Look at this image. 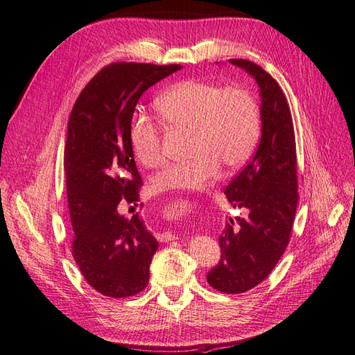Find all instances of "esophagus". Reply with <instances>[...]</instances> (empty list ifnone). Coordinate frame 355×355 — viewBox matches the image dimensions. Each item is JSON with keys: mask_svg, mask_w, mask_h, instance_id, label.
<instances>
[{"mask_svg": "<svg viewBox=\"0 0 355 355\" xmlns=\"http://www.w3.org/2000/svg\"><path fill=\"white\" fill-rule=\"evenodd\" d=\"M156 239L159 240V242H171V240L175 239V236L171 232H165V233H157Z\"/></svg>", "mask_w": 355, "mask_h": 355, "instance_id": "1", "label": "esophagus"}]
</instances>
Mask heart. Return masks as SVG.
I'll use <instances>...</instances> for the list:
<instances>
[{
    "mask_svg": "<svg viewBox=\"0 0 355 355\" xmlns=\"http://www.w3.org/2000/svg\"><path fill=\"white\" fill-rule=\"evenodd\" d=\"M156 107L171 130L190 131L186 162L164 168L153 182L159 190H198L220 175L223 165L237 169L252 155L261 132V112L254 94L202 79L181 81L157 97ZM135 157L147 166L162 162L161 130L135 115L130 130Z\"/></svg>",
    "mask_w": 355,
    "mask_h": 355,
    "instance_id": "b5f03b06",
    "label": "heart"
}]
</instances>
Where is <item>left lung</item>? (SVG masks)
<instances>
[{"label":"left lung","mask_w":355,"mask_h":355,"mask_svg":"<svg viewBox=\"0 0 355 355\" xmlns=\"http://www.w3.org/2000/svg\"><path fill=\"white\" fill-rule=\"evenodd\" d=\"M259 88L261 140L257 152L225 189L234 208L246 218H230L220 236L221 259L207 276L214 289L243 293L255 288L276 267L289 243L298 205L293 122L282 88L261 66L232 59Z\"/></svg>","instance_id":"8db88e82"}]
</instances>
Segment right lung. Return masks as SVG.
Here are the masks:
<instances>
[{
	"label": "right lung",
	"mask_w": 355,
	"mask_h": 355,
	"mask_svg": "<svg viewBox=\"0 0 355 355\" xmlns=\"http://www.w3.org/2000/svg\"><path fill=\"white\" fill-rule=\"evenodd\" d=\"M180 64L112 63L81 91L67 122L66 190L73 228L72 255L89 286L128 298L148 283L157 240L140 214L118 208L139 199L141 177L130 139L137 103Z\"/></svg>",
	"instance_id": "add662e5"
}]
</instances>
